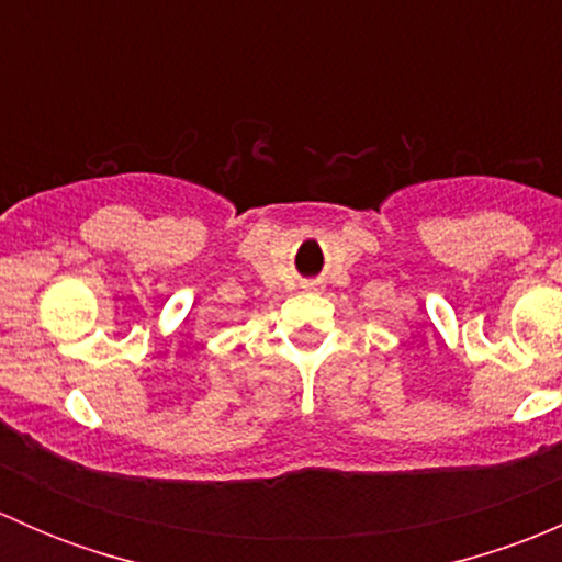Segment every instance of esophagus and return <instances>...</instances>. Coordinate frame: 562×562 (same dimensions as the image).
Wrapping results in <instances>:
<instances>
[{
  "mask_svg": "<svg viewBox=\"0 0 562 562\" xmlns=\"http://www.w3.org/2000/svg\"><path fill=\"white\" fill-rule=\"evenodd\" d=\"M310 291H321V282H307Z\"/></svg>",
  "mask_w": 562,
  "mask_h": 562,
  "instance_id": "1",
  "label": "esophagus"
}]
</instances>
